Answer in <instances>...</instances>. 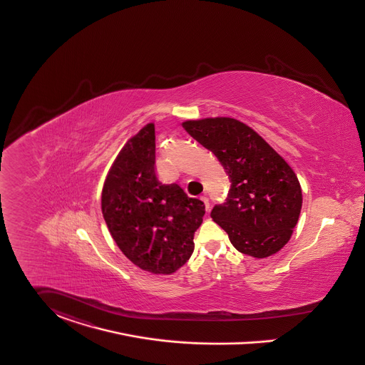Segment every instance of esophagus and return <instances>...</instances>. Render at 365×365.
<instances>
[{
  "label": "esophagus",
  "instance_id": "obj_1",
  "mask_svg": "<svg viewBox=\"0 0 365 365\" xmlns=\"http://www.w3.org/2000/svg\"><path fill=\"white\" fill-rule=\"evenodd\" d=\"M200 199L203 200V203H205V207H206V210L209 212V210H210V203H209V199H207L205 195H203V196H200Z\"/></svg>",
  "mask_w": 365,
  "mask_h": 365
}]
</instances>
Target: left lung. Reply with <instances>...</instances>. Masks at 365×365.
Instances as JSON below:
<instances>
[{"label":"left lung","mask_w":365,"mask_h":365,"mask_svg":"<svg viewBox=\"0 0 365 365\" xmlns=\"http://www.w3.org/2000/svg\"><path fill=\"white\" fill-rule=\"evenodd\" d=\"M197 143L210 149L231 180L225 203L212 219L243 255L264 259L289 242L303 196L289 163L247 124L234 118L182 122Z\"/></svg>","instance_id":"1"}]
</instances>
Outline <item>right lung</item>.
I'll return each mask as SVG.
<instances>
[{"label":"right lung","instance_id":"1","mask_svg":"<svg viewBox=\"0 0 365 365\" xmlns=\"http://www.w3.org/2000/svg\"><path fill=\"white\" fill-rule=\"evenodd\" d=\"M101 209L113 241L137 267L169 275L194 252L205 205L155 170V124L148 123L118 153L106 174Z\"/></svg>","mask_w":365,"mask_h":365}]
</instances>
